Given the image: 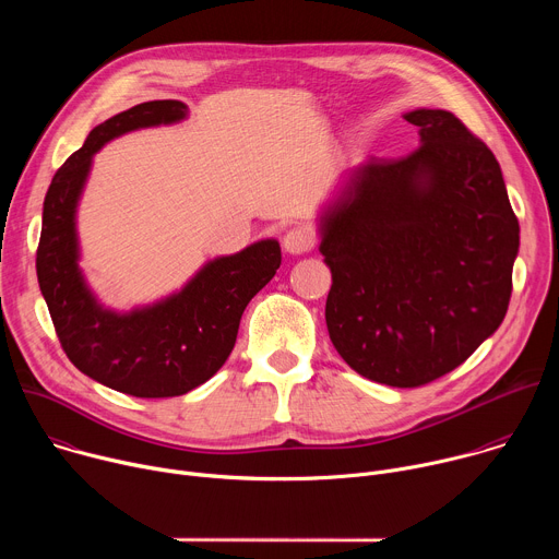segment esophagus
Segmentation results:
<instances>
[{
  "label": "esophagus",
  "mask_w": 559,
  "mask_h": 559,
  "mask_svg": "<svg viewBox=\"0 0 559 559\" xmlns=\"http://www.w3.org/2000/svg\"><path fill=\"white\" fill-rule=\"evenodd\" d=\"M283 248L287 254H305L313 248V231L305 225L292 227L285 236H283Z\"/></svg>",
  "instance_id": "obj_1"
}]
</instances>
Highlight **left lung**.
<instances>
[{"instance_id":"1","label":"left lung","mask_w":559,"mask_h":559,"mask_svg":"<svg viewBox=\"0 0 559 559\" xmlns=\"http://www.w3.org/2000/svg\"><path fill=\"white\" fill-rule=\"evenodd\" d=\"M420 145L347 173L323 207L330 338L360 376L420 386L504 321L520 225L500 164L447 110H412Z\"/></svg>"}]
</instances>
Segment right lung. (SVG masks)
<instances>
[{"instance_id":"obj_1","label":"right lung","mask_w":559,"mask_h":559,"mask_svg":"<svg viewBox=\"0 0 559 559\" xmlns=\"http://www.w3.org/2000/svg\"><path fill=\"white\" fill-rule=\"evenodd\" d=\"M188 117L183 102H145L93 128L44 199L37 281L59 343L88 378L136 397H173L210 380L234 349L248 302L281 267L274 238L207 261L183 287L145 307H104L79 270L76 205L93 156L112 139Z\"/></svg>"}]
</instances>
